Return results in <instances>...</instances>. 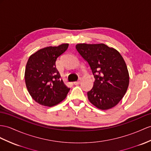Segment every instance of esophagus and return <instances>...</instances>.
Instances as JSON below:
<instances>
[{
  "label": "esophagus",
  "instance_id": "esophagus-1",
  "mask_svg": "<svg viewBox=\"0 0 151 151\" xmlns=\"http://www.w3.org/2000/svg\"><path fill=\"white\" fill-rule=\"evenodd\" d=\"M80 83H81V80H80V79H79L78 81H76V82L73 83V84H74L75 85H78V84H80Z\"/></svg>",
  "mask_w": 151,
  "mask_h": 151
}]
</instances>
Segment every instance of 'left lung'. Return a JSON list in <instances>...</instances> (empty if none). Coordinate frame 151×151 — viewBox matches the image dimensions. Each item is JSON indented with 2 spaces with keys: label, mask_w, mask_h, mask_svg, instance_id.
I'll return each mask as SVG.
<instances>
[{
  "label": "left lung",
  "mask_w": 151,
  "mask_h": 151,
  "mask_svg": "<svg viewBox=\"0 0 151 151\" xmlns=\"http://www.w3.org/2000/svg\"><path fill=\"white\" fill-rule=\"evenodd\" d=\"M76 48L89 65L95 79L93 88L87 92L90 102L103 110L115 106L126 93L129 82L122 56L103 43H80Z\"/></svg>",
  "instance_id": "1"
}]
</instances>
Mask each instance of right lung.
<instances>
[{"label":"right lung","instance_id":"obj_1","mask_svg":"<svg viewBox=\"0 0 151 151\" xmlns=\"http://www.w3.org/2000/svg\"><path fill=\"white\" fill-rule=\"evenodd\" d=\"M68 47V43L47 47L29 57L25 71V84L29 94L38 104L52 106L67 97L70 88L61 79L56 61Z\"/></svg>","mask_w":151,"mask_h":151}]
</instances>
